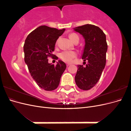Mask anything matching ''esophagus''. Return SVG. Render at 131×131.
<instances>
[{
	"label": "esophagus",
	"instance_id": "1",
	"mask_svg": "<svg viewBox=\"0 0 131 131\" xmlns=\"http://www.w3.org/2000/svg\"><path fill=\"white\" fill-rule=\"evenodd\" d=\"M69 66H70V64H67V66L68 67Z\"/></svg>",
	"mask_w": 131,
	"mask_h": 131
}]
</instances>
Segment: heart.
I'll use <instances>...</instances> for the list:
<instances>
[{
  "label": "heart",
  "mask_w": 131,
  "mask_h": 131,
  "mask_svg": "<svg viewBox=\"0 0 131 131\" xmlns=\"http://www.w3.org/2000/svg\"><path fill=\"white\" fill-rule=\"evenodd\" d=\"M69 38L73 42H74V41L77 39H79L78 35L75 33L70 34ZM59 56L63 61L67 63H70L72 62L73 59L76 56V53L74 52H72V51H63L60 53Z\"/></svg>",
  "instance_id": "obj_1"
}]
</instances>
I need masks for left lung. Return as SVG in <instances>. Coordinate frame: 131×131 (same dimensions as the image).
Instances as JSON below:
<instances>
[{"mask_svg": "<svg viewBox=\"0 0 131 131\" xmlns=\"http://www.w3.org/2000/svg\"><path fill=\"white\" fill-rule=\"evenodd\" d=\"M74 30L85 39L82 59L88 61L85 67L78 66L75 81L79 88L89 90L96 85L104 69L108 49L106 36L100 28L92 25L75 27Z\"/></svg>", "mask_w": 131, "mask_h": 131, "instance_id": "left-lung-1", "label": "left lung"}]
</instances>
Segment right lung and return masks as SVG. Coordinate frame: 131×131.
Here are the masks:
<instances>
[{
	"label": "right lung",
	"instance_id": "right-lung-1",
	"mask_svg": "<svg viewBox=\"0 0 131 131\" xmlns=\"http://www.w3.org/2000/svg\"><path fill=\"white\" fill-rule=\"evenodd\" d=\"M65 30L41 26L28 35L23 46L25 61L31 77L40 88L46 91L57 88L67 67L62 61L59 60L54 66L49 63L47 58L52 57L56 42Z\"/></svg>",
	"mask_w": 131,
	"mask_h": 131
}]
</instances>
